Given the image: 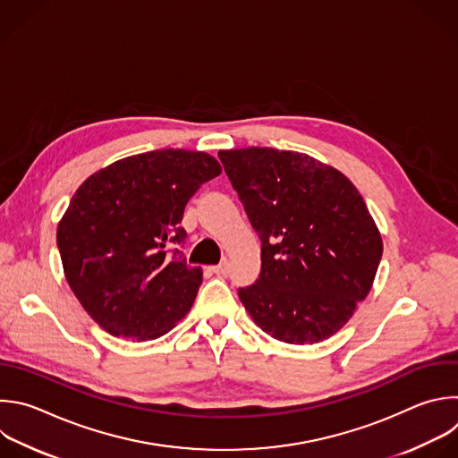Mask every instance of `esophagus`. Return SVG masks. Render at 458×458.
Masks as SVG:
<instances>
[{"label":"esophagus","instance_id":"obj_1","mask_svg":"<svg viewBox=\"0 0 458 458\" xmlns=\"http://www.w3.org/2000/svg\"><path fill=\"white\" fill-rule=\"evenodd\" d=\"M208 269H210L212 273H216L217 276H228V273H230V266H228L226 260L221 262V264H217V266H210Z\"/></svg>","mask_w":458,"mask_h":458}]
</instances>
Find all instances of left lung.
<instances>
[{"label": "left lung", "instance_id": "8db88e82", "mask_svg": "<svg viewBox=\"0 0 458 458\" xmlns=\"http://www.w3.org/2000/svg\"><path fill=\"white\" fill-rule=\"evenodd\" d=\"M219 160L262 242L259 278L239 287L244 308L275 340H327L369 294L383 255L361 194L300 152L248 147Z\"/></svg>", "mask_w": 458, "mask_h": 458}]
</instances>
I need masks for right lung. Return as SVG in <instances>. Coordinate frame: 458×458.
<instances>
[{"instance_id": "1", "label": "right lung", "mask_w": 458, "mask_h": 458, "mask_svg": "<svg viewBox=\"0 0 458 458\" xmlns=\"http://www.w3.org/2000/svg\"><path fill=\"white\" fill-rule=\"evenodd\" d=\"M219 174L207 152L160 148L118 160L77 189L57 248L72 291L109 335L155 340L189 313L203 269L180 250L182 219L189 199Z\"/></svg>"}]
</instances>
